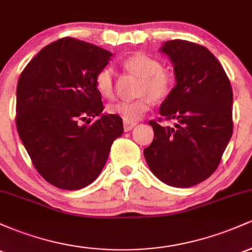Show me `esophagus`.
<instances>
[{
	"instance_id": "obj_1",
	"label": "esophagus",
	"mask_w": 252,
	"mask_h": 252,
	"mask_svg": "<svg viewBox=\"0 0 252 252\" xmlns=\"http://www.w3.org/2000/svg\"><path fill=\"white\" fill-rule=\"evenodd\" d=\"M124 131H130L136 126L135 122H124Z\"/></svg>"
}]
</instances>
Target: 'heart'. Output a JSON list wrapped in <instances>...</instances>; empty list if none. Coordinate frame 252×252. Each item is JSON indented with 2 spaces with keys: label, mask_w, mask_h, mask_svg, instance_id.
I'll return each mask as SVG.
<instances>
[{
  "label": "heart",
  "mask_w": 252,
  "mask_h": 252,
  "mask_svg": "<svg viewBox=\"0 0 252 252\" xmlns=\"http://www.w3.org/2000/svg\"><path fill=\"white\" fill-rule=\"evenodd\" d=\"M126 70L140 76L137 94L134 100H117L108 105V112L122 117L124 122H136L150 109L152 99H166L174 88V77L162 63L155 58L143 53L130 56L123 62ZM94 85L100 96L110 98L114 96V73L110 67H103L94 78Z\"/></svg>",
  "instance_id": "obj_1"
}]
</instances>
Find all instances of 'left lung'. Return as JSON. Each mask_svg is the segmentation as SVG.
I'll list each match as a JSON object with an SVG mask.
<instances>
[{
  "label": "left lung",
  "mask_w": 252,
  "mask_h": 252,
  "mask_svg": "<svg viewBox=\"0 0 252 252\" xmlns=\"http://www.w3.org/2000/svg\"><path fill=\"white\" fill-rule=\"evenodd\" d=\"M161 51L174 65L176 85L161 104L158 122H149L154 140L143 154L164 184L192 187L215 173L232 136V88L220 63L204 46L170 40ZM162 119L177 123L164 127Z\"/></svg>",
  "instance_id": "1"
}]
</instances>
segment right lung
I'll use <instances>...</instances> for the list:
<instances>
[{
	"label": "right lung",
	"instance_id": "1",
	"mask_svg": "<svg viewBox=\"0 0 252 252\" xmlns=\"http://www.w3.org/2000/svg\"><path fill=\"white\" fill-rule=\"evenodd\" d=\"M111 56L98 46L63 37L43 47L20 74L17 132L39 174L58 189L76 190L96 180L112 142L123 134L122 118L102 115L94 85ZM97 116L100 120L92 124Z\"/></svg>",
	"mask_w": 252,
	"mask_h": 252
}]
</instances>
